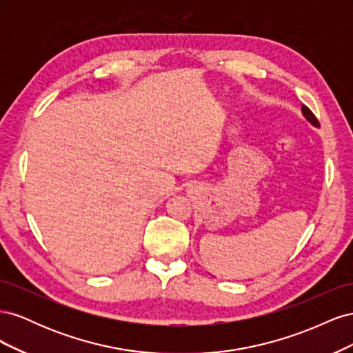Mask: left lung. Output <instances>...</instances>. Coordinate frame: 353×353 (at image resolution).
I'll list each match as a JSON object with an SVG mask.
<instances>
[{
  "mask_svg": "<svg viewBox=\"0 0 353 353\" xmlns=\"http://www.w3.org/2000/svg\"><path fill=\"white\" fill-rule=\"evenodd\" d=\"M302 113H303V116H305L306 119H307L309 122H311L312 125L319 126V122H318V119L315 117V114H314L311 110H309V109L306 108V105H302Z\"/></svg>",
  "mask_w": 353,
  "mask_h": 353,
  "instance_id": "1",
  "label": "left lung"
}]
</instances>
